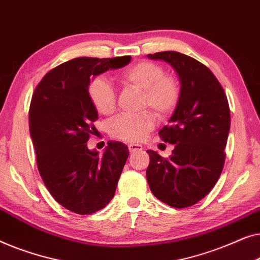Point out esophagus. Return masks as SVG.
Listing matches in <instances>:
<instances>
[{"label": "esophagus", "instance_id": "1", "mask_svg": "<svg viewBox=\"0 0 260 260\" xmlns=\"http://www.w3.org/2000/svg\"><path fill=\"white\" fill-rule=\"evenodd\" d=\"M128 149L131 153H135V152H139V151H142L144 147H142L141 145H138V144H129L128 145Z\"/></svg>", "mask_w": 260, "mask_h": 260}]
</instances>
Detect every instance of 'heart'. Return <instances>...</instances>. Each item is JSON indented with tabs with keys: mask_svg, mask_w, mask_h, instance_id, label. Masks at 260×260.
<instances>
[{
	"mask_svg": "<svg viewBox=\"0 0 260 260\" xmlns=\"http://www.w3.org/2000/svg\"><path fill=\"white\" fill-rule=\"evenodd\" d=\"M122 83L142 92V107H149L159 116H166L177 107L180 88L175 79L165 75L161 66L142 61L123 73ZM88 96L94 108L104 115L115 109V92L105 76L93 79L88 86ZM154 115L149 112L139 115H119L109 125V133L119 140L138 142L144 140L154 128Z\"/></svg>",
	"mask_w": 260,
	"mask_h": 260,
	"instance_id": "1",
	"label": "heart"
}]
</instances>
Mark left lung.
<instances>
[{
	"mask_svg": "<svg viewBox=\"0 0 260 260\" xmlns=\"http://www.w3.org/2000/svg\"><path fill=\"white\" fill-rule=\"evenodd\" d=\"M177 72L180 98L160 138L174 149L168 159L148 149L146 177L160 202L184 208L205 198L220 177L231 125L228 98L217 78L196 58L178 52L148 54Z\"/></svg>",
	"mask_w": 260,
	"mask_h": 260,
	"instance_id": "obj_1",
	"label": "left lung"
}]
</instances>
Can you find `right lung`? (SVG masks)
I'll return each mask as SVG.
<instances>
[{
	"mask_svg": "<svg viewBox=\"0 0 260 260\" xmlns=\"http://www.w3.org/2000/svg\"><path fill=\"white\" fill-rule=\"evenodd\" d=\"M131 58H73L47 73L32 94L29 131L39 172L53 198L74 213H95L115 194L129 151L119 141H108L102 155L87 147L99 119L88 86Z\"/></svg>",
	"mask_w": 260,
	"mask_h": 260,
	"instance_id": "1",
	"label": "right lung"
}]
</instances>
